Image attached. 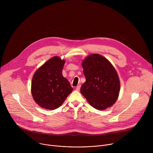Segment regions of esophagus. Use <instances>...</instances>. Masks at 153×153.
Listing matches in <instances>:
<instances>
[{"mask_svg": "<svg viewBox=\"0 0 153 153\" xmlns=\"http://www.w3.org/2000/svg\"><path fill=\"white\" fill-rule=\"evenodd\" d=\"M80 85H78V86H76V90H77V91H79L80 90Z\"/></svg>", "mask_w": 153, "mask_h": 153, "instance_id": "esophagus-1", "label": "esophagus"}]
</instances>
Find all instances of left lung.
<instances>
[{
	"mask_svg": "<svg viewBox=\"0 0 153 153\" xmlns=\"http://www.w3.org/2000/svg\"><path fill=\"white\" fill-rule=\"evenodd\" d=\"M86 79L80 93L88 103L99 110L111 106L118 98L120 81L117 73L105 57L92 54L82 62Z\"/></svg>",
	"mask_w": 153,
	"mask_h": 153,
	"instance_id": "1",
	"label": "left lung"
}]
</instances>
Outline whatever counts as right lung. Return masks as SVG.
Listing matches in <instances>:
<instances>
[{"label": "right lung", "mask_w": 153, "mask_h": 153, "mask_svg": "<svg viewBox=\"0 0 153 153\" xmlns=\"http://www.w3.org/2000/svg\"><path fill=\"white\" fill-rule=\"evenodd\" d=\"M65 60L54 56L34 73L31 83V94L34 101L42 108L55 110L62 105L73 88L62 76Z\"/></svg>", "instance_id": "1"}]
</instances>
